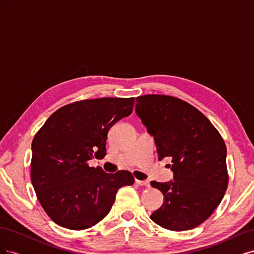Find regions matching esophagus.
I'll list each match as a JSON object with an SVG mask.
<instances>
[{
  "mask_svg": "<svg viewBox=\"0 0 254 254\" xmlns=\"http://www.w3.org/2000/svg\"><path fill=\"white\" fill-rule=\"evenodd\" d=\"M135 183L137 184V186H141V187H149V182L148 181H143V180L135 179Z\"/></svg>",
  "mask_w": 254,
  "mask_h": 254,
  "instance_id": "34e87169",
  "label": "esophagus"
}]
</instances>
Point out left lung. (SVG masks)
Here are the masks:
<instances>
[{"instance_id":"1","label":"left lung","mask_w":254,"mask_h":254,"mask_svg":"<svg viewBox=\"0 0 254 254\" xmlns=\"http://www.w3.org/2000/svg\"><path fill=\"white\" fill-rule=\"evenodd\" d=\"M135 112L153 136L159 160L172 158L174 181H151L164 202L151 220L172 231L209 218L227 190V147L218 130L194 106L174 96L136 97Z\"/></svg>"}]
</instances>
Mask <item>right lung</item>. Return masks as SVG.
<instances>
[{
    "instance_id": "obj_1",
    "label": "right lung",
    "mask_w": 254,
    "mask_h": 254,
    "mask_svg": "<svg viewBox=\"0 0 254 254\" xmlns=\"http://www.w3.org/2000/svg\"><path fill=\"white\" fill-rule=\"evenodd\" d=\"M134 98L83 99L54 112L34 136L30 180L38 200L55 224L93 227L111 210L119 189L132 186L128 171L107 174L90 167L106 156L109 129L132 113Z\"/></svg>"
}]
</instances>
